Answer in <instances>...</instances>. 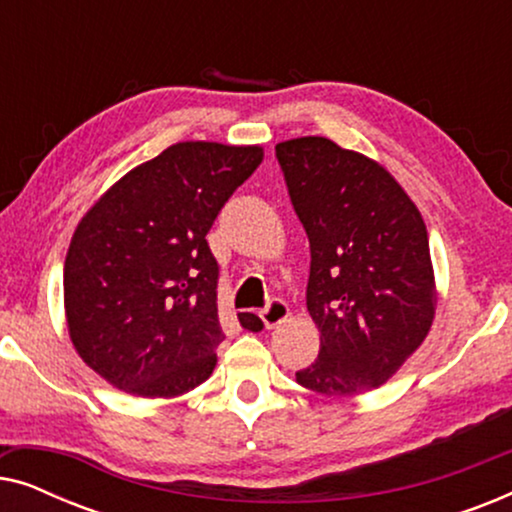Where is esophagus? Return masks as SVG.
Masks as SVG:
<instances>
[{
  "label": "esophagus",
  "mask_w": 512,
  "mask_h": 512,
  "mask_svg": "<svg viewBox=\"0 0 512 512\" xmlns=\"http://www.w3.org/2000/svg\"><path fill=\"white\" fill-rule=\"evenodd\" d=\"M289 314H291L289 305H286L284 300L275 298V300H270L265 310H261V319H263L265 328H275V326L282 324V321L289 319Z\"/></svg>",
  "instance_id": "1"
}]
</instances>
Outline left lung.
<instances>
[{"mask_svg":"<svg viewBox=\"0 0 512 512\" xmlns=\"http://www.w3.org/2000/svg\"><path fill=\"white\" fill-rule=\"evenodd\" d=\"M275 151L310 240L307 310L321 335L296 380L321 396L366 394L398 373L436 317L424 219L377 160L333 139H286Z\"/></svg>","mask_w":512,"mask_h":512,"instance_id":"left-lung-1","label":"left lung"}]
</instances>
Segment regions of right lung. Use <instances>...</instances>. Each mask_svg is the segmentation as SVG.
<instances>
[{
	"label": "right lung",
	"mask_w": 512,
	"mask_h": 512,
	"mask_svg": "<svg viewBox=\"0 0 512 512\" xmlns=\"http://www.w3.org/2000/svg\"><path fill=\"white\" fill-rule=\"evenodd\" d=\"M263 146L177 142L123 174L83 214L65 258L69 340L88 368L139 398H179L216 368L223 340L216 214ZM258 333L256 314H237Z\"/></svg>",
	"instance_id": "1"
}]
</instances>
